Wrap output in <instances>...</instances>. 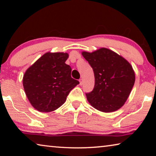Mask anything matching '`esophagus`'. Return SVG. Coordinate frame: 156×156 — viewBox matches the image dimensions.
<instances>
[{"label":"esophagus","mask_w":156,"mask_h":156,"mask_svg":"<svg viewBox=\"0 0 156 156\" xmlns=\"http://www.w3.org/2000/svg\"><path fill=\"white\" fill-rule=\"evenodd\" d=\"M79 82H80V85H83V79H80V80H79Z\"/></svg>","instance_id":"esophagus-1"}]
</instances>
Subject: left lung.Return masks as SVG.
Returning <instances> with one entry per match:
<instances>
[{"label":"left lung","mask_w":156,"mask_h":156,"mask_svg":"<svg viewBox=\"0 0 156 156\" xmlns=\"http://www.w3.org/2000/svg\"><path fill=\"white\" fill-rule=\"evenodd\" d=\"M93 69L95 85L86 94L89 103L102 112H113L123 106L135 83V73L127 60L112 50L100 48L82 52Z\"/></svg>","instance_id":"obj_1"}]
</instances>
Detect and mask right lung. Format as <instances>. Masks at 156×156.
Wrapping results in <instances>:
<instances>
[{
    "mask_svg": "<svg viewBox=\"0 0 156 156\" xmlns=\"http://www.w3.org/2000/svg\"><path fill=\"white\" fill-rule=\"evenodd\" d=\"M67 53L47 52L26 71L23 87L29 101L41 112H50L65 103L68 94L79 84L71 76L65 61Z\"/></svg>",
    "mask_w": 156,
    "mask_h": 156,
    "instance_id": "right-lung-1",
    "label": "right lung"
}]
</instances>
